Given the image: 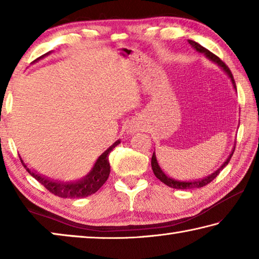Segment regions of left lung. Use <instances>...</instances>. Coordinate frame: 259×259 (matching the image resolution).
<instances>
[{
	"instance_id": "obj_1",
	"label": "left lung",
	"mask_w": 259,
	"mask_h": 259,
	"mask_svg": "<svg viewBox=\"0 0 259 259\" xmlns=\"http://www.w3.org/2000/svg\"><path fill=\"white\" fill-rule=\"evenodd\" d=\"M188 42H190V45H191L193 48H194V49H195L196 51L202 52V54H204L205 56H207L210 60L214 61V63L218 64L219 66H221L223 69H224V71L227 73V75H229V76L231 77L232 83H233L234 89H236V87H235V81H234V77H233V74H232V72L230 71V68L226 66V64L224 63V61L221 60V58H219V57H217L216 55H213L212 52H210L208 49H205V48H203L202 46H200L199 43H196V42L192 41V40H190ZM234 150H235V147H234ZM233 153H234V151L232 152V154L230 155L229 159H227V160L224 162V164H223V165L221 166V168H219V169L217 170L216 172H213L212 175H210V176H209V177H207V178H203V179H201V181H195V182H178V181H174V179L169 178L168 176H165V174L161 170L160 165L157 164L156 156H155L154 153H153V156H152V161H151V163H152L153 172H154V175L156 176V178H157V179H160V181H161L162 183H164L166 186L172 187V188H177V190H188V188H199V187H203V186L207 185V184L211 183V182L213 181V179L218 176L219 172H221L222 170L224 169V166H226L227 164H229V162H230V160H231L232 155H233Z\"/></svg>"
}]
</instances>
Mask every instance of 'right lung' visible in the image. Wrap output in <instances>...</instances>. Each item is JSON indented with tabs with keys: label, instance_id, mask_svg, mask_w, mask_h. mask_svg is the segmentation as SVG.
<instances>
[{
	"label": "right lung",
	"instance_id": "1",
	"mask_svg": "<svg viewBox=\"0 0 259 259\" xmlns=\"http://www.w3.org/2000/svg\"><path fill=\"white\" fill-rule=\"evenodd\" d=\"M48 54H49V52H48ZM42 57H40V58H42ZM119 144H120V140H117V142L114 143L106 152L103 153V154L98 157L97 162L95 163L94 168L89 172V175L76 183L65 184V183L51 181V179L40 176V175H37L36 172L30 171L27 166L24 164L23 160L20 159V161L25 166V169L29 172V175H32V176L36 179L38 183H41L48 191L52 193V194L59 196V198H65V199L87 198V196H89L97 192L99 188L104 185L105 182L107 181V178L109 176V171H111V165H109V161H108V154L113 151V148L116 145H119Z\"/></svg>",
	"mask_w": 259,
	"mask_h": 259
}]
</instances>
